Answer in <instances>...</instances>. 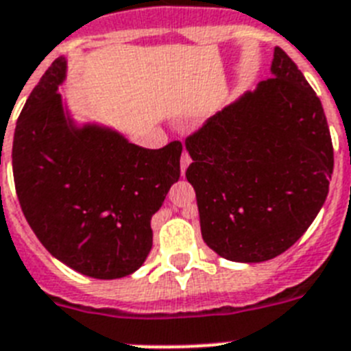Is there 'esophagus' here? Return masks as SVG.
<instances>
[{
  "label": "esophagus",
  "mask_w": 351,
  "mask_h": 351,
  "mask_svg": "<svg viewBox=\"0 0 351 351\" xmlns=\"http://www.w3.org/2000/svg\"><path fill=\"white\" fill-rule=\"evenodd\" d=\"M190 161H191L190 154H188L186 151H182V154H181V172H182V176H184V172H186Z\"/></svg>",
  "instance_id": "34e87169"
}]
</instances>
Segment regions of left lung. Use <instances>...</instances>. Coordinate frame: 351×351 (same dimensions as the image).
<instances>
[{
	"mask_svg": "<svg viewBox=\"0 0 351 351\" xmlns=\"http://www.w3.org/2000/svg\"><path fill=\"white\" fill-rule=\"evenodd\" d=\"M186 149L202 238L238 263L293 247L322 209L334 170L322 101L280 47L271 77L208 119Z\"/></svg>",
	"mask_w": 351,
	"mask_h": 351,
	"instance_id": "obj_1",
	"label": "left lung"
}]
</instances>
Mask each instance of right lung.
Here are the masks:
<instances>
[{"label":"right lung","instance_id":"right-lung-1","mask_svg":"<svg viewBox=\"0 0 351 351\" xmlns=\"http://www.w3.org/2000/svg\"><path fill=\"white\" fill-rule=\"evenodd\" d=\"M56 58L17 119L12 169L29 227L56 259L94 278H121L152 248L151 218L181 176L182 143H130L115 131L65 119Z\"/></svg>","mask_w":351,"mask_h":351}]
</instances>
